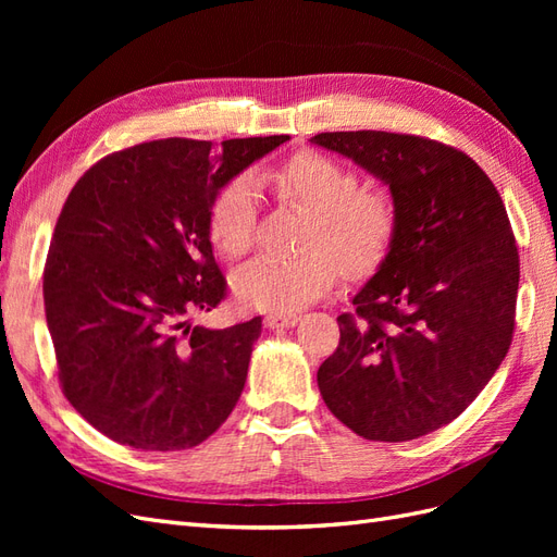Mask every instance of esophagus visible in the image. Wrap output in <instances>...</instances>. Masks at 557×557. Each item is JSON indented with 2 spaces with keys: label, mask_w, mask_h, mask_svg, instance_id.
<instances>
[{
  "label": "esophagus",
  "mask_w": 557,
  "mask_h": 557,
  "mask_svg": "<svg viewBox=\"0 0 557 557\" xmlns=\"http://www.w3.org/2000/svg\"><path fill=\"white\" fill-rule=\"evenodd\" d=\"M299 320L297 313H267L264 315V327L274 330V327H293Z\"/></svg>",
  "instance_id": "34e87169"
}]
</instances>
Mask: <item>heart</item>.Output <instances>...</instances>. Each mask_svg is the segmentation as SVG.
I'll return each instance as SVG.
<instances>
[{"instance_id":"obj_1","label":"heart","mask_w":557,"mask_h":557,"mask_svg":"<svg viewBox=\"0 0 557 557\" xmlns=\"http://www.w3.org/2000/svg\"><path fill=\"white\" fill-rule=\"evenodd\" d=\"M283 205L309 213L299 239V258L260 256L239 267L232 290L246 307L290 313L323 297L336 281V267L346 276H364L391 250L399 213L393 195L362 185L352 166L323 153H297L256 176ZM248 176L223 185L209 209V239L225 258L250 250L258 223V193Z\"/></svg>"}]
</instances>
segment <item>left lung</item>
Segmentation results:
<instances>
[{"instance_id": "1", "label": "left lung", "mask_w": 557, "mask_h": 557, "mask_svg": "<svg viewBox=\"0 0 557 557\" xmlns=\"http://www.w3.org/2000/svg\"><path fill=\"white\" fill-rule=\"evenodd\" d=\"M311 141L381 178L399 213L356 311L336 318L320 395L364 440H418L458 418L511 346L520 262L507 209L481 166L442 141L376 129Z\"/></svg>"}]
</instances>
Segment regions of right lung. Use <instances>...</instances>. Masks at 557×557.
Wrapping results in <instances>:
<instances>
[{
    "mask_svg": "<svg viewBox=\"0 0 557 557\" xmlns=\"http://www.w3.org/2000/svg\"><path fill=\"white\" fill-rule=\"evenodd\" d=\"M288 139L137 144L95 162L66 197L44 269L46 323L64 397L109 440L193 448L239 401L262 318L190 323L227 295L209 209Z\"/></svg>",
    "mask_w": 557,
    "mask_h": 557,
    "instance_id": "obj_1",
    "label": "right lung"
}]
</instances>
